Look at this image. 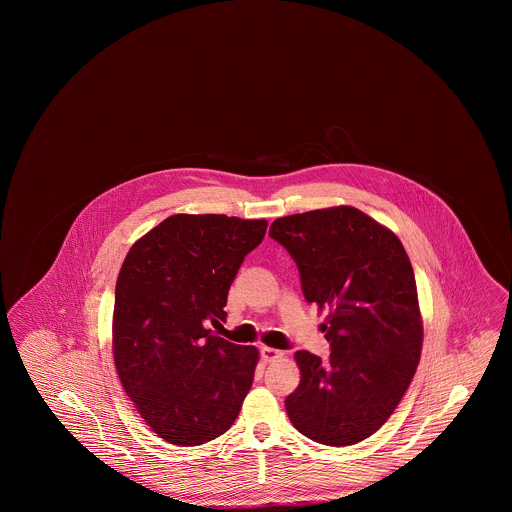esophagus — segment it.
Returning a JSON list of instances; mask_svg holds the SVG:
<instances>
[{
    "instance_id": "obj_1",
    "label": "esophagus",
    "mask_w": 512,
    "mask_h": 512,
    "mask_svg": "<svg viewBox=\"0 0 512 512\" xmlns=\"http://www.w3.org/2000/svg\"><path fill=\"white\" fill-rule=\"evenodd\" d=\"M282 357H284V351L272 349V347H267V345L261 347V359H263L265 363H274V361H278V359H282Z\"/></svg>"
}]
</instances>
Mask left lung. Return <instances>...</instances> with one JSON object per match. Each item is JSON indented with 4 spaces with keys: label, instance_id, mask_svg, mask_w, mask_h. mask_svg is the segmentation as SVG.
Segmentation results:
<instances>
[{
    "label": "left lung",
    "instance_id": "8db88e82",
    "mask_svg": "<svg viewBox=\"0 0 512 512\" xmlns=\"http://www.w3.org/2000/svg\"><path fill=\"white\" fill-rule=\"evenodd\" d=\"M268 236L292 255L307 303L328 309L332 353H295L301 382L288 416L313 441L355 445L390 418L420 361L411 261L393 232L345 205L276 219Z\"/></svg>",
    "mask_w": 512,
    "mask_h": 512
}]
</instances>
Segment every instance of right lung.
<instances>
[{"label":"right lung","instance_id":"obj_1","mask_svg":"<svg viewBox=\"0 0 512 512\" xmlns=\"http://www.w3.org/2000/svg\"><path fill=\"white\" fill-rule=\"evenodd\" d=\"M267 220L172 215L128 251L113 311L122 388L159 438L194 447L238 418L259 353L213 336L245 255Z\"/></svg>","mask_w":512,"mask_h":512}]
</instances>
